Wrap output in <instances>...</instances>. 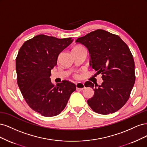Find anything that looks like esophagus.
Instances as JSON below:
<instances>
[{
  "instance_id": "esophagus-1",
  "label": "esophagus",
  "mask_w": 147,
  "mask_h": 147,
  "mask_svg": "<svg viewBox=\"0 0 147 147\" xmlns=\"http://www.w3.org/2000/svg\"><path fill=\"white\" fill-rule=\"evenodd\" d=\"M75 85H76L77 90H82L84 88V85L83 83L81 82H78L75 83Z\"/></svg>"
}]
</instances>
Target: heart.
I'll list each match as a JSON object with an SVG mask.
<instances>
[{
    "label": "heart",
    "instance_id": "b5f03b06",
    "mask_svg": "<svg viewBox=\"0 0 147 147\" xmlns=\"http://www.w3.org/2000/svg\"><path fill=\"white\" fill-rule=\"evenodd\" d=\"M83 47H80V46H77V47H75L74 49H73V51L74 50H78V49H80V48H82ZM75 78H78V74H75Z\"/></svg>",
    "mask_w": 147,
    "mask_h": 147
}]
</instances>
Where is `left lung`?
I'll use <instances>...</instances> for the list:
<instances>
[{
    "mask_svg": "<svg viewBox=\"0 0 147 147\" xmlns=\"http://www.w3.org/2000/svg\"><path fill=\"white\" fill-rule=\"evenodd\" d=\"M76 42L88 49L90 65L104 80L101 85L89 81L84 83L94 91L88 104L97 113H115L129 98L136 80L134 61L129 48L118 35L102 29L80 37Z\"/></svg>",
    "mask_w": 147,
    "mask_h": 147,
    "instance_id": "1",
    "label": "left lung"
}]
</instances>
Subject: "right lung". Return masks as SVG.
Wrapping results in <instances>:
<instances>
[{
	"label": "right lung",
	"instance_id": "1",
	"mask_svg": "<svg viewBox=\"0 0 147 147\" xmlns=\"http://www.w3.org/2000/svg\"><path fill=\"white\" fill-rule=\"evenodd\" d=\"M72 38H57L38 35L26 41L16 58L17 83L26 103L43 117L63 111L76 86L64 80L56 86L50 78L60 53L72 43Z\"/></svg>",
	"mask_w": 147,
	"mask_h": 147
}]
</instances>
